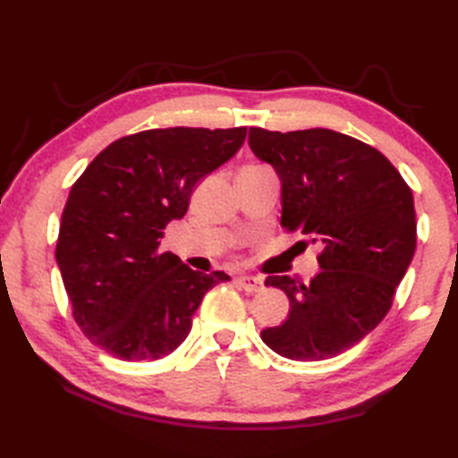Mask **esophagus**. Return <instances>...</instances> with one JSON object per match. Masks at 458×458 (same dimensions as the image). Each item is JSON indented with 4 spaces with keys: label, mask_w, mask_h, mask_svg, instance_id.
Masks as SVG:
<instances>
[{
    "label": "esophagus",
    "mask_w": 458,
    "mask_h": 458,
    "mask_svg": "<svg viewBox=\"0 0 458 458\" xmlns=\"http://www.w3.org/2000/svg\"><path fill=\"white\" fill-rule=\"evenodd\" d=\"M236 283L242 286L246 293H259L262 289V278L252 275H240L236 276Z\"/></svg>",
    "instance_id": "esophagus-1"
}]
</instances>
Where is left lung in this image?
I'll return each instance as SVG.
<instances>
[{
    "label": "left lung",
    "instance_id": "left-lung-1",
    "mask_svg": "<svg viewBox=\"0 0 458 458\" xmlns=\"http://www.w3.org/2000/svg\"><path fill=\"white\" fill-rule=\"evenodd\" d=\"M248 145L281 177V226L319 240V275L267 276L286 293V321L260 337L294 361H321L376 329L416 250L404 177L374 147L331 129L278 133L250 127Z\"/></svg>",
    "mask_w": 458,
    "mask_h": 458
}]
</instances>
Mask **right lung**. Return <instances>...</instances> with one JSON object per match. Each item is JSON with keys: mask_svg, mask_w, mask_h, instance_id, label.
<instances>
[{"mask_svg": "<svg viewBox=\"0 0 458 458\" xmlns=\"http://www.w3.org/2000/svg\"><path fill=\"white\" fill-rule=\"evenodd\" d=\"M246 127L149 129L90 161L62 212L56 262L72 317L92 344L125 361L180 347L222 270L206 275L159 248L201 177L242 147Z\"/></svg>", "mask_w": 458, "mask_h": 458, "instance_id": "right-lung-1", "label": "right lung"}]
</instances>
